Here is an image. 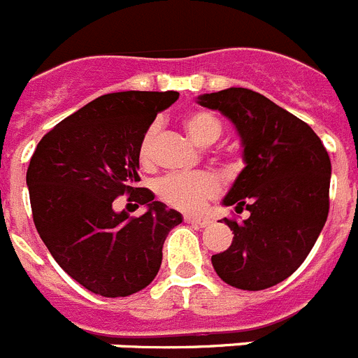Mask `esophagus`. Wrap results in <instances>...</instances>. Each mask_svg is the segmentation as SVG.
<instances>
[{
  "label": "esophagus",
  "instance_id": "esophagus-1",
  "mask_svg": "<svg viewBox=\"0 0 358 358\" xmlns=\"http://www.w3.org/2000/svg\"><path fill=\"white\" fill-rule=\"evenodd\" d=\"M185 222L195 224L199 227H206L210 224V218L208 217H194V215H185Z\"/></svg>",
  "mask_w": 358,
  "mask_h": 358
}]
</instances>
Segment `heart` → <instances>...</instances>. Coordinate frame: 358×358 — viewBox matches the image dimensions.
Segmentation results:
<instances>
[{
  "mask_svg": "<svg viewBox=\"0 0 358 358\" xmlns=\"http://www.w3.org/2000/svg\"><path fill=\"white\" fill-rule=\"evenodd\" d=\"M186 132L199 145H211L222 136L224 123L215 113L195 109L182 118ZM159 123L152 122L143 131L138 143V161L143 169H150L156 161V143ZM156 192L163 202L181 211H197L220 192V181L210 172L170 173L159 179Z\"/></svg>",
  "mask_w": 358,
  "mask_h": 358,
  "instance_id": "1",
  "label": "heart"
}]
</instances>
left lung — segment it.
Returning <instances> with one entry per match:
<instances>
[{
    "label": "left lung",
    "mask_w": 358,
    "mask_h": 358,
    "mask_svg": "<svg viewBox=\"0 0 358 358\" xmlns=\"http://www.w3.org/2000/svg\"><path fill=\"white\" fill-rule=\"evenodd\" d=\"M199 103L235 123L245 159L224 204L249 217L224 218L235 236L211 256L213 268L236 289L278 285L305 262L327 222L330 156L308 123L256 91L229 87L201 94Z\"/></svg>",
    "instance_id": "1"
}]
</instances>
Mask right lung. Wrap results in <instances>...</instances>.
<instances>
[{"instance_id":"add662e5","label":"right lung","mask_w":358,"mask_h":358,"mask_svg":"<svg viewBox=\"0 0 358 358\" xmlns=\"http://www.w3.org/2000/svg\"><path fill=\"white\" fill-rule=\"evenodd\" d=\"M176 91L98 96L44 134L27 170L37 233L55 262L103 297L140 292L156 278L163 243L181 213L154 201L141 181L138 143ZM147 203L140 217L116 214L115 198Z\"/></svg>"}]
</instances>
